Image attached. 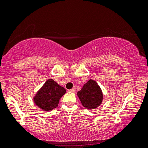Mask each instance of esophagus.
Masks as SVG:
<instances>
[{
    "label": "esophagus",
    "mask_w": 148,
    "mask_h": 148,
    "mask_svg": "<svg viewBox=\"0 0 148 148\" xmlns=\"http://www.w3.org/2000/svg\"><path fill=\"white\" fill-rule=\"evenodd\" d=\"M69 91L70 92H73V93H74V92H75V91H76V90H75V88H72L71 90H69Z\"/></svg>",
    "instance_id": "1"
}]
</instances>
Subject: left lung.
Masks as SVG:
<instances>
[{
    "instance_id": "1",
    "label": "left lung",
    "mask_w": 148,
    "mask_h": 148,
    "mask_svg": "<svg viewBox=\"0 0 148 148\" xmlns=\"http://www.w3.org/2000/svg\"><path fill=\"white\" fill-rule=\"evenodd\" d=\"M77 94L82 106L90 110L100 106L103 100L102 91L96 81L93 79H90L85 84Z\"/></svg>"
}]
</instances>
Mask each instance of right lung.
<instances>
[{
	"label": "right lung",
	"mask_w": 148,
	"mask_h": 148,
	"mask_svg": "<svg viewBox=\"0 0 148 148\" xmlns=\"http://www.w3.org/2000/svg\"><path fill=\"white\" fill-rule=\"evenodd\" d=\"M65 93L66 90L63 87L52 79H49L38 91L33 100L36 106L48 112L58 106L59 100Z\"/></svg>",
	"instance_id": "add662e5"
}]
</instances>
